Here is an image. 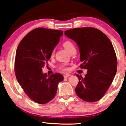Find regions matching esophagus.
<instances>
[{
  "instance_id": "1",
  "label": "esophagus",
  "mask_w": 126,
  "mask_h": 126,
  "mask_svg": "<svg viewBox=\"0 0 126 126\" xmlns=\"http://www.w3.org/2000/svg\"><path fill=\"white\" fill-rule=\"evenodd\" d=\"M71 74H65L64 75V78H67V77L71 76Z\"/></svg>"
}]
</instances>
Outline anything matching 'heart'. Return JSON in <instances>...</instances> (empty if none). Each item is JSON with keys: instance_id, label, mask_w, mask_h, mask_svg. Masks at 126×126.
Here are the masks:
<instances>
[{"instance_id": "obj_1", "label": "heart", "mask_w": 126, "mask_h": 126, "mask_svg": "<svg viewBox=\"0 0 126 126\" xmlns=\"http://www.w3.org/2000/svg\"><path fill=\"white\" fill-rule=\"evenodd\" d=\"M63 46L64 47L65 49H66L68 52H69L71 49L74 48V46L73 43H72L71 41H70V40H66V41H65L63 44ZM54 51H52V52L51 53V57L53 56V55H54ZM61 69L63 70H67L68 68L66 66H64V65H62L61 66Z\"/></svg>"}]
</instances>
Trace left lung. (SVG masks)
<instances>
[{
    "mask_svg": "<svg viewBox=\"0 0 126 126\" xmlns=\"http://www.w3.org/2000/svg\"><path fill=\"white\" fill-rule=\"evenodd\" d=\"M64 34L78 45L80 67L88 70L85 77L76 74L79 82L77 94L86 102L101 99L112 83L117 71L116 55L110 40L100 30L91 27L77 28Z\"/></svg>",
    "mask_w": 126,
    "mask_h": 126,
    "instance_id": "8db88e82",
    "label": "left lung"
}]
</instances>
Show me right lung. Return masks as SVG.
Instances as JSON below:
<instances>
[{
  "mask_svg": "<svg viewBox=\"0 0 126 126\" xmlns=\"http://www.w3.org/2000/svg\"><path fill=\"white\" fill-rule=\"evenodd\" d=\"M63 34L62 31L36 28L23 38L16 49L14 66L16 79L27 95L38 104H44L52 100L59 82L63 80L61 74L47 76L42 71Z\"/></svg>",
  "mask_w": 126,
  "mask_h": 126,
  "instance_id": "add662e5",
  "label": "right lung"
}]
</instances>
